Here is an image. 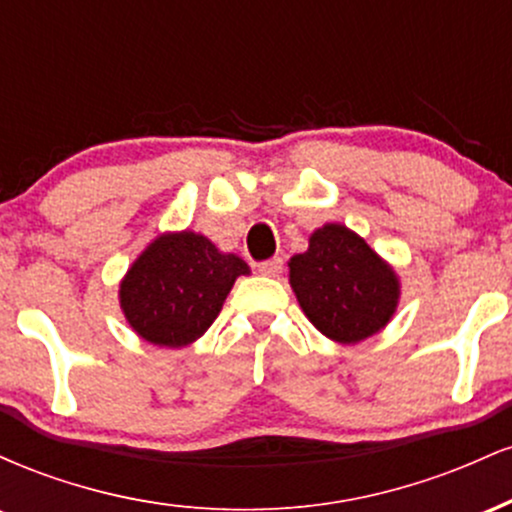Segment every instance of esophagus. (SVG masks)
<instances>
[{
    "mask_svg": "<svg viewBox=\"0 0 512 512\" xmlns=\"http://www.w3.org/2000/svg\"><path fill=\"white\" fill-rule=\"evenodd\" d=\"M257 269H260V274L264 276H279L281 269H284V260H281V257H272V260L262 262Z\"/></svg>",
    "mask_w": 512,
    "mask_h": 512,
    "instance_id": "esophagus-1",
    "label": "esophagus"
}]
</instances>
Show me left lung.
Instances as JSON below:
<instances>
[{"label": "left lung", "mask_w": 512, "mask_h": 512, "mask_svg": "<svg viewBox=\"0 0 512 512\" xmlns=\"http://www.w3.org/2000/svg\"><path fill=\"white\" fill-rule=\"evenodd\" d=\"M289 267L303 313L334 342H361L383 330L395 313V272L346 226L317 228L310 248L293 255Z\"/></svg>", "instance_id": "8db88e82"}]
</instances>
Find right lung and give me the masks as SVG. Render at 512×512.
I'll return each mask as SVG.
<instances>
[{
  "label": "right lung",
  "instance_id": "obj_1",
  "mask_svg": "<svg viewBox=\"0 0 512 512\" xmlns=\"http://www.w3.org/2000/svg\"><path fill=\"white\" fill-rule=\"evenodd\" d=\"M248 264L223 255L192 231L156 238L120 284V305L132 330L156 346L192 344L209 330Z\"/></svg>",
  "mask_w": 512,
  "mask_h": 512
}]
</instances>
